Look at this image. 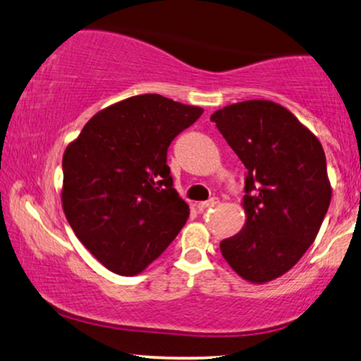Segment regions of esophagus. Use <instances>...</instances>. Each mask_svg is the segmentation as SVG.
Instances as JSON below:
<instances>
[{
  "label": "esophagus",
  "instance_id": "obj_1",
  "mask_svg": "<svg viewBox=\"0 0 361 361\" xmlns=\"http://www.w3.org/2000/svg\"><path fill=\"white\" fill-rule=\"evenodd\" d=\"M219 204V197H211L209 201H202L197 204V209L200 211H204V209H209V207Z\"/></svg>",
  "mask_w": 361,
  "mask_h": 361
}]
</instances>
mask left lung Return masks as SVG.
Masks as SVG:
<instances>
[{
  "instance_id": "1",
  "label": "left lung",
  "mask_w": 361,
  "mask_h": 361,
  "mask_svg": "<svg viewBox=\"0 0 361 361\" xmlns=\"http://www.w3.org/2000/svg\"><path fill=\"white\" fill-rule=\"evenodd\" d=\"M211 121L247 169V221L221 242L222 257L243 280H275L306 253L327 214L326 154L317 137L273 101L226 106Z\"/></svg>"
}]
</instances>
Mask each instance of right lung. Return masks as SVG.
<instances>
[{
    "label": "right lung",
    "mask_w": 361,
    "mask_h": 361,
    "mask_svg": "<svg viewBox=\"0 0 361 361\" xmlns=\"http://www.w3.org/2000/svg\"><path fill=\"white\" fill-rule=\"evenodd\" d=\"M202 109L139 94L99 111L63 154L62 204L81 243L113 273L137 275L178 235L190 207L166 152Z\"/></svg>",
    "instance_id": "right-lung-1"
}]
</instances>
